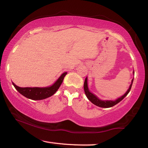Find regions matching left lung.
Listing matches in <instances>:
<instances>
[{
    "label": "left lung",
    "mask_w": 148,
    "mask_h": 148,
    "mask_svg": "<svg viewBox=\"0 0 148 148\" xmlns=\"http://www.w3.org/2000/svg\"><path fill=\"white\" fill-rule=\"evenodd\" d=\"M133 74H135V72H133ZM133 82V79L131 81V83L130 86V88H128V90L127 92H126L124 95H123L122 96L116 99V100H100L97 96L96 95H94L92 92H90L89 90H88V85H87V77H86L85 82H84V90H85V93L86 96H87V98L93 104L96 105L98 107H103V108H109V107H111L112 106H115V105L117 104L118 103H119L120 101H122L123 98H124L126 96L128 95V93L130 92V91L131 88V86H132Z\"/></svg>",
    "instance_id": "1"
}]
</instances>
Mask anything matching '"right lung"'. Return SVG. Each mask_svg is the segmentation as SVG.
<instances>
[{
    "mask_svg": "<svg viewBox=\"0 0 148 148\" xmlns=\"http://www.w3.org/2000/svg\"><path fill=\"white\" fill-rule=\"evenodd\" d=\"M66 74L67 72H64L52 85L47 87H20L14 83H12L16 90L26 98L33 100H43L54 95L60 88Z\"/></svg>",
    "mask_w": 148,
    "mask_h": 148,
    "instance_id": "right-lung-1",
    "label": "right lung"
}]
</instances>
